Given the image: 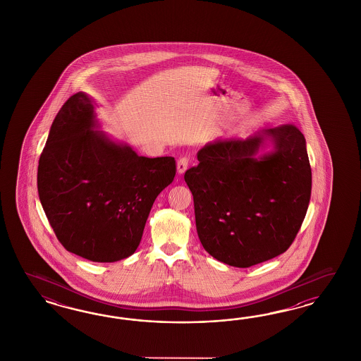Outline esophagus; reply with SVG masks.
Here are the masks:
<instances>
[{"label": "esophagus", "instance_id": "34e87169", "mask_svg": "<svg viewBox=\"0 0 361 361\" xmlns=\"http://www.w3.org/2000/svg\"><path fill=\"white\" fill-rule=\"evenodd\" d=\"M188 165H189V159L184 156V157H180L178 161H177V172L178 175H183L188 169Z\"/></svg>", "mask_w": 361, "mask_h": 361}]
</instances>
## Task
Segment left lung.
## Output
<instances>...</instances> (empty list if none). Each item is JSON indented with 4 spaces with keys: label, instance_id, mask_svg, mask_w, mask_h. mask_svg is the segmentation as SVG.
Masks as SVG:
<instances>
[{
    "label": "left lung",
    "instance_id": "obj_1",
    "mask_svg": "<svg viewBox=\"0 0 361 361\" xmlns=\"http://www.w3.org/2000/svg\"><path fill=\"white\" fill-rule=\"evenodd\" d=\"M271 152L258 155L267 142ZM185 172L198 238L219 262L250 267L286 252L306 217L311 166L293 124L208 142Z\"/></svg>",
    "mask_w": 361,
    "mask_h": 361
}]
</instances>
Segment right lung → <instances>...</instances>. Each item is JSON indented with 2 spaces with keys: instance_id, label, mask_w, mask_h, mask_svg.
Here are the masks:
<instances>
[{
  "instance_id": "right-lung-1",
  "label": "right lung",
  "mask_w": 361,
  "mask_h": 361,
  "mask_svg": "<svg viewBox=\"0 0 361 361\" xmlns=\"http://www.w3.org/2000/svg\"><path fill=\"white\" fill-rule=\"evenodd\" d=\"M94 104L77 92L59 109L39 157L37 185L67 252L116 262L137 249L156 197L175 178L176 161L139 156L97 131Z\"/></svg>"
}]
</instances>
